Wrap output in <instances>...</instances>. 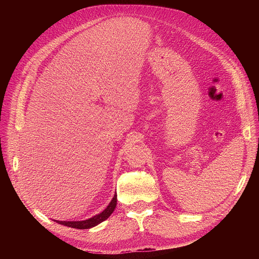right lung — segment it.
Segmentation results:
<instances>
[{"mask_svg":"<svg viewBox=\"0 0 259 259\" xmlns=\"http://www.w3.org/2000/svg\"><path fill=\"white\" fill-rule=\"evenodd\" d=\"M117 206V194L114 196L113 200L110 201V203L108 204V206L98 215H95L87 220H83V221H59V220H54L56 221L57 224L68 227V228H73V229H78V230H87V229H91L97 225H99L102 221H104L105 219H107L110 214H112L115 210Z\"/></svg>","mask_w":259,"mask_h":259,"instance_id":"add662e5","label":"right lung"}]
</instances>
